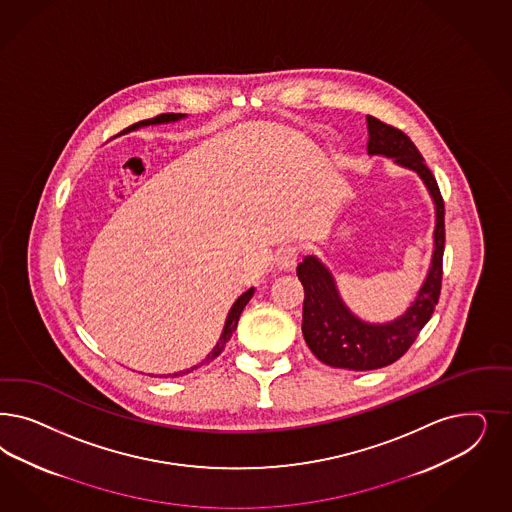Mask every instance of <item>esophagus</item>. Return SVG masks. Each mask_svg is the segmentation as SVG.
Listing matches in <instances>:
<instances>
[{"label": "esophagus", "mask_w": 512, "mask_h": 512, "mask_svg": "<svg viewBox=\"0 0 512 512\" xmlns=\"http://www.w3.org/2000/svg\"><path fill=\"white\" fill-rule=\"evenodd\" d=\"M297 258H299V248L290 245V247L281 248V252L275 258V262H277V267L281 271H288V269H292L297 264Z\"/></svg>", "instance_id": "1"}]
</instances>
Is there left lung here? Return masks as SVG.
<instances>
[{
	"label": "left lung",
	"instance_id": "8db88e82",
	"mask_svg": "<svg viewBox=\"0 0 512 512\" xmlns=\"http://www.w3.org/2000/svg\"><path fill=\"white\" fill-rule=\"evenodd\" d=\"M367 152L384 154L396 164L416 171L426 182L435 201V250L428 277L422 284L411 309L390 324H365L343 305L330 271L314 256H305L297 265V279L303 284V324L305 343L320 362L350 369L371 371L397 362L428 324L441 296L443 252H445V201L433 173L420 150L396 126L367 115Z\"/></svg>",
	"mask_w": 512,
	"mask_h": 512
}]
</instances>
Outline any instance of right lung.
Wrapping results in <instances>:
<instances>
[{
	"instance_id": "right-lung-1",
	"label": "right lung",
	"mask_w": 512,
	"mask_h": 512,
	"mask_svg": "<svg viewBox=\"0 0 512 512\" xmlns=\"http://www.w3.org/2000/svg\"><path fill=\"white\" fill-rule=\"evenodd\" d=\"M184 115H175V113H162V115L154 116V118H147V120H141V122H135L132 124L130 128H126L124 132H130V130H135V128H139V126H149V124H162V122H171V120H179ZM254 296V288H250L247 290L243 296L239 297L235 303H233V307H231L230 314H228V318H226V326H224V333H222V337H220V343L216 345L215 350L207 356V360H203V363L211 362V360H215L216 356L222 352V348L224 345L230 341L231 333L235 331L237 328V322H239V316L243 313V309H245V305H247L248 301H250V297ZM199 365L196 367H192V369H188V371H194V369H198ZM184 373V371H182ZM181 373H175L173 377H179Z\"/></svg>"
}]
</instances>
